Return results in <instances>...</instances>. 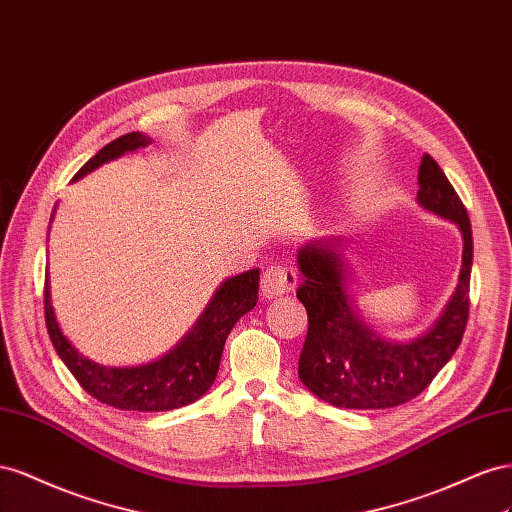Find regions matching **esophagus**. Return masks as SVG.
Returning a JSON list of instances; mask_svg holds the SVG:
<instances>
[{"mask_svg": "<svg viewBox=\"0 0 512 512\" xmlns=\"http://www.w3.org/2000/svg\"><path fill=\"white\" fill-rule=\"evenodd\" d=\"M296 281H298V276H296L294 268H289V266L268 268L264 272V276H261V296H264L266 300L285 296L291 289H294Z\"/></svg>", "mask_w": 512, "mask_h": 512, "instance_id": "34e87169", "label": "esophagus"}]
</instances>
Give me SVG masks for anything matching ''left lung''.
<instances>
[{
	"label": "left lung",
	"mask_w": 512,
	"mask_h": 512,
	"mask_svg": "<svg viewBox=\"0 0 512 512\" xmlns=\"http://www.w3.org/2000/svg\"><path fill=\"white\" fill-rule=\"evenodd\" d=\"M418 206L461 231L459 281L440 317L407 341L386 339L356 306L343 238L309 240L296 253L302 285L296 296L309 315L298 377L315 397L345 410H386L425 390L457 352L470 311L474 242L470 218L440 165L425 154L418 171Z\"/></svg>",
	"instance_id": "1"
}]
</instances>
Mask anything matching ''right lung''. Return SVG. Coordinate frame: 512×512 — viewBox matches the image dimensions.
I'll list each match as a JSON object with an SVG mask.
<instances>
[{"instance_id":"1","label":"right lung","mask_w":512,"mask_h":512,"mask_svg":"<svg viewBox=\"0 0 512 512\" xmlns=\"http://www.w3.org/2000/svg\"><path fill=\"white\" fill-rule=\"evenodd\" d=\"M150 143L152 139L143 133H128L111 141L79 169L75 182L96 171L100 165L109 163V160L145 148ZM257 291L259 268L231 276L216 287L191 330L167 354L145 364H135V367H105V364L85 358L66 339L51 304V281L47 274V330L57 356L75 375L81 388L92 394L94 399L118 407V410L169 412L195 403L210 390L218 373V364H221L227 334L238 324L240 317L255 309Z\"/></svg>"}]
</instances>
